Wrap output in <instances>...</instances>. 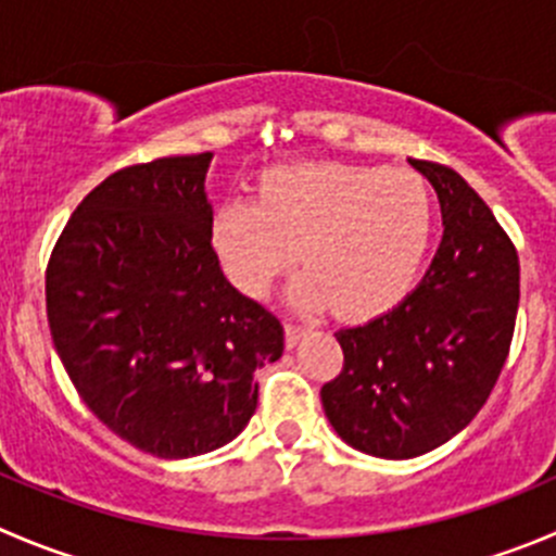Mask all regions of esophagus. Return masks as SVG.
Here are the masks:
<instances>
[{
  "label": "esophagus",
  "instance_id": "34e87169",
  "mask_svg": "<svg viewBox=\"0 0 556 556\" xmlns=\"http://www.w3.org/2000/svg\"><path fill=\"white\" fill-rule=\"evenodd\" d=\"M304 337H306V326H301V323H293V320L285 323V342H288V348H295Z\"/></svg>",
  "mask_w": 556,
  "mask_h": 556
}]
</instances>
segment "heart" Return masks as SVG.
I'll use <instances>...</instances> for the list:
<instances>
[{
    "instance_id": "1",
    "label": "heart",
    "mask_w": 556,
    "mask_h": 556,
    "mask_svg": "<svg viewBox=\"0 0 556 556\" xmlns=\"http://www.w3.org/2000/svg\"><path fill=\"white\" fill-rule=\"evenodd\" d=\"M432 233L434 198L421 176L337 160L268 168L255 198L219 203L208 223L214 255L241 293L263 299L299 252L295 304H333L348 317L399 304Z\"/></svg>"
}]
</instances>
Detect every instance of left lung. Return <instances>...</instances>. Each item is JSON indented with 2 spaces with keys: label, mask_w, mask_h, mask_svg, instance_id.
<instances>
[{
  "label": "left lung",
  "mask_w": 556,
  "mask_h": 556,
  "mask_svg": "<svg viewBox=\"0 0 556 556\" xmlns=\"http://www.w3.org/2000/svg\"><path fill=\"white\" fill-rule=\"evenodd\" d=\"M409 163L440 198L438 255L402 304L339 328L342 371L320 388L339 438L380 459L427 454L476 418L508 358L519 309V255L492 208L448 165Z\"/></svg>",
  "instance_id": "1"
}]
</instances>
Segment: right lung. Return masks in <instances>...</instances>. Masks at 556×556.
<instances>
[{
  "mask_svg": "<svg viewBox=\"0 0 556 556\" xmlns=\"http://www.w3.org/2000/svg\"><path fill=\"white\" fill-rule=\"evenodd\" d=\"M212 154L129 165L64 225L46 268L53 344L86 407L129 445L187 459L230 443L285 328L225 279L208 241Z\"/></svg>",
  "mask_w": 556,
  "mask_h": 556,
  "instance_id": "obj_1",
  "label": "right lung"
}]
</instances>
